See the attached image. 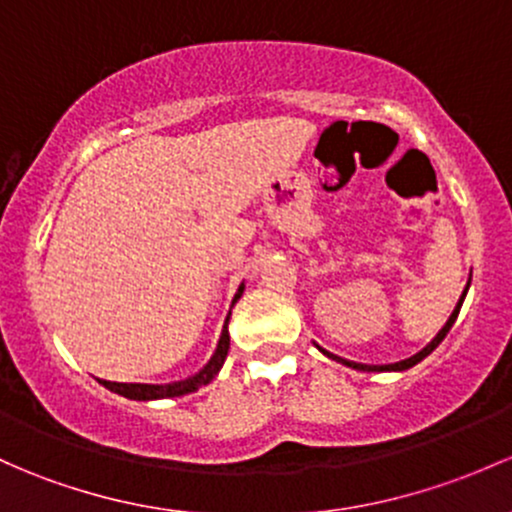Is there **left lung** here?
I'll list each match as a JSON object with an SVG mask.
<instances>
[{
  "label": "left lung",
  "mask_w": 512,
  "mask_h": 512,
  "mask_svg": "<svg viewBox=\"0 0 512 512\" xmlns=\"http://www.w3.org/2000/svg\"><path fill=\"white\" fill-rule=\"evenodd\" d=\"M466 292H469V287L464 289V294H461V299H459V304H456V309L451 311V316H449V321H446L444 326H441V331L437 333V336L432 338V341L427 343V346L422 348V351L419 353H414V355H410V358H405V360H397V363H387V365H368V363H355V360H346V358H338V355H333V353H328V351H324V348L321 346H316L319 348L321 353L326 355V358H331V360H336V363H341V365H346V368H353V370H363V373H402V370H410L412 365H417L419 360H424L427 358L429 353L434 351V348L439 346L441 341H444L446 338V333L451 331V326H454V321H456V316H459V311H461V304H464V297H466Z\"/></svg>",
  "instance_id": "left-lung-1"
}]
</instances>
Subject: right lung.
I'll return each instance as SVG.
<instances>
[{
    "mask_svg": "<svg viewBox=\"0 0 512 512\" xmlns=\"http://www.w3.org/2000/svg\"><path fill=\"white\" fill-rule=\"evenodd\" d=\"M242 292H245V284H240V287H238V292H235L230 309H233L235 301L242 297ZM228 321H230V311H228V316H225L223 331H220L218 346H215L211 360H208V363L203 365L198 373L188 375V378H184V380H174V383H161V385H152V383H110V380H100V383L105 385L107 390H112V392H117V395L127 397V400H137V402L166 400V397H181V395H188V392H196L198 387L211 383L215 375L220 373V368H223L225 358H228V348H230Z\"/></svg>",
    "mask_w": 512,
    "mask_h": 512,
    "instance_id": "1",
    "label": "right lung"
}]
</instances>
